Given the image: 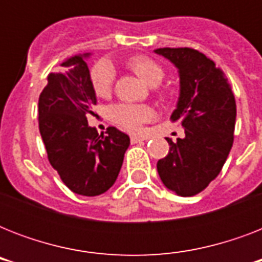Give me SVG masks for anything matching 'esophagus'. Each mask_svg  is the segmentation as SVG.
<instances>
[{
  "mask_svg": "<svg viewBox=\"0 0 262 262\" xmlns=\"http://www.w3.org/2000/svg\"><path fill=\"white\" fill-rule=\"evenodd\" d=\"M130 141L133 144L136 143H140V141H144L143 137H139V136H130Z\"/></svg>",
  "mask_w": 262,
  "mask_h": 262,
  "instance_id": "1",
  "label": "esophagus"
}]
</instances>
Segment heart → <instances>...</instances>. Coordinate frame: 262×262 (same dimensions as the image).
Here are the masks:
<instances>
[{"label": "heart", "instance_id": "heart-1", "mask_svg": "<svg viewBox=\"0 0 262 262\" xmlns=\"http://www.w3.org/2000/svg\"><path fill=\"white\" fill-rule=\"evenodd\" d=\"M127 67L151 87L159 85L164 79L163 68L154 59L137 55L129 59ZM114 69L110 63L106 61L95 63L91 68L90 79L95 94L100 98L108 96L113 90L114 84ZM151 108L147 106H137V104H127V103H119L110 107V118L117 125L125 127L130 132H137L144 122H147L151 118Z\"/></svg>", "mask_w": 262, "mask_h": 262}]
</instances>
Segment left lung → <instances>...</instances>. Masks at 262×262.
<instances>
[{"label":"left lung","mask_w":262,"mask_h":262,"mask_svg":"<svg viewBox=\"0 0 262 262\" xmlns=\"http://www.w3.org/2000/svg\"><path fill=\"white\" fill-rule=\"evenodd\" d=\"M178 68L179 99L171 121L181 123L185 139H170L167 156L158 162L164 186L190 197L222 171L234 143L236 104L231 85L207 55L189 47L156 49Z\"/></svg>","instance_id":"1"}]
</instances>
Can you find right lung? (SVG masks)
<instances>
[{
	"instance_id": "add662e5",
	"label": "right lung",
	"mask_w": 262,
	"mask_h": 262,
	"mask_svg": "<svg viewBox=\"0 0 262 262\" xmlns=\"http://www.w3.org/2000/svg\"><path fill=\"white\" fill-rule=\"evenodd\" d=\"M88 55H73L61 63L62 71L47 76L38 113L50 164L73 193L91 197L114 185L130 140L117 127L99 135L88 126L87 117L96 104Z\"/></svg>"
}]
</instances>
